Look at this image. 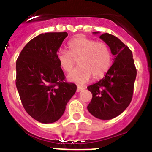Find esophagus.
Returning <instances> with one entry per match:
<instances>
[{
    "label": "esophagus",
    "instance_id": "34e87169",
    "mask_svg": "<svg viewBox=\"0 0 152 152\" xmlns=\"http://www.w3.org/2000/svg\"><path fill=\"white\" fill-rule=\"evenodd\" d=\"M84 89V88L80 87V86H77V89H76V91L77 92H80L81 91H83Z\"/></svg>",
    "mask_w": 152,
    "mask_h": 152
}]
</instances>
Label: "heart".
<instances>
[{
    "mask_svg": "<svg viewBox=\"0 0 152 152\" xmlns=\"http://www.w3.org/2000/svg\"><path fill=\"white\" fill-rule=\"evenodd\" d=\"M69 52L61 49L57 54V59L65 72H70L78 61L79 66L69 73L68 80L79 85L88 83L94 79L103 77L112 64L110 47L103 42H97L83 36L73 38L68 42Z\"/></svg>",
    "mask_w": 152,
    "mask_h": 152,
    "instance_id": "b5f03b06",
    "label": "heart"
}]
</instances>
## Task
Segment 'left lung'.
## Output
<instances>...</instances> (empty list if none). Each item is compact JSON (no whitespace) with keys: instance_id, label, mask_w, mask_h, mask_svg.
I'll return each instance as SVG.
<instances>
[{"instance_id":"obj_1","label":"left lung","mask_w":152,"mask_h":152,"mask_svg":"<svg viewBox=\"0 0 152 152\" xmlns=\"http://www.w3.org/2000/svg\"><path fill=\"white\" fill-rule=\"evenodd\" d=\"M100 38L115 55L114 63L103 79L87 88L92 94L87 108L97 118L110 120L121 114L131 102L137 69L132 52L118 38L107 33Z\"/></svg>"}]
</instances>
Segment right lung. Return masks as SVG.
<instances>
[{"label": "right lung", "mask_w": 152, "mask_h": 152, "mask_svg": "<svg viewBox=\"0 0 152 152\" xmlns=\"http://www.w3.org/2000/svg\"><path fill=\"white\" fill-rule=\"evenodd\" d=\"M66 32L38 35L23 48L16 61V85L25 111L43 124L58 121L76 86L66 83L57 52Z\"/></svg>", "instance_id": "obj_1"}]
</instances>
